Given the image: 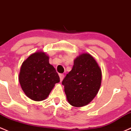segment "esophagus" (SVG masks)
<instances>
[{
    "mask_svg": "<svg viewBox=\"0 0 131 131\" xmlns=\"http://www.w3.org/2000/svg\"><path fill=\"white\" fill-rule=\"evenodd\" d=\"M59 76H60V81H62L64 77V74H59Z\"/></svg>",
    "mask_w": 131,
    "mask_h": 131,
    "instance_id": "obj_1",
    "label": "esophagus"
}]
</instances>
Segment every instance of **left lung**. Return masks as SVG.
I'll return each mask as SVG.
<instances>
[{"mask_svg": "<svg viewBox=\"0 0 131 131\" xmlns=\"http://www.w3.org/2000/svg\"><path fill=\"white\" fill-rule=\"evenodd\" d=\"M102 82V71L91 54L75 58L71 71L62 81L69 103L74 107L88 105L97 95Z\"/></svg>", "mask_w": 131, "mask_h": 131, "instance_id": "1", "label": "left lung"}]
</instances>
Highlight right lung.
<instances>
[{"mask_svg": "<svg viewBox=\"0 0 131 131\" xmlns=\"http://www.w3.org/2000/svg\"><path fill=\"white\" fill-rule=\"evenodd\" d=\"M19 82L30 99L39 102L49 96L60 78L55 68L49 63V57L42 51L31 54L23 62Z\"/></svg>", "mask_w": 131, "mask_h": 131, "instance_id": "add662e5", "label": "right lung"}]
</instances>
